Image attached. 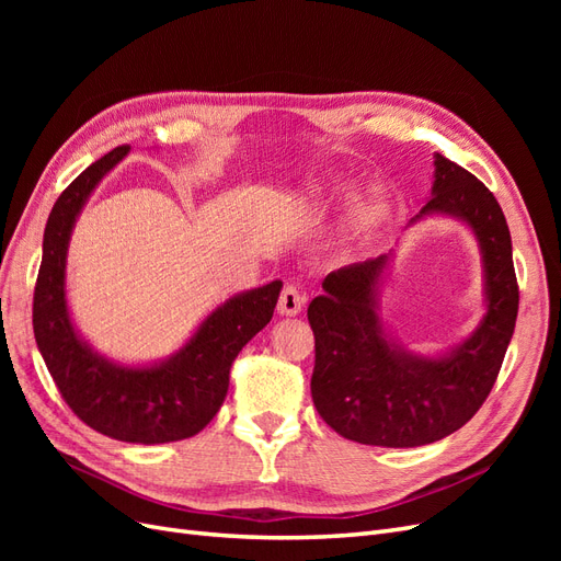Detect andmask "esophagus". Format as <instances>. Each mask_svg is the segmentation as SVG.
Returning <instances> with one entry per match:
<instances>
[{
	"label": "esophagus",
	"mask_w": 561,
	"mask_h": 561,
	"mask_svg": "<svg viewBox=\"0 0 561 561\" xmlns=\"http://www.w3.org/2000/svg\"><path fill=\"white\" fill-rule=\"evenodd\" d=\"M304 304H307V295H304L295 283H287L278 297V313L280 316H297Z\"/></svg>",
	"instance_id": "obj_1"
}]
</instances>
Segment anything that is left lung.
<instances>
[{
  "mask_svg": "<svg viewBox=\"0 0 561 561\" xmlns=\"http://www.w3.org/2000/svg\"><path fill=\"white\" fill-rule=\"evenodd\" d=\"M433 213L463 219L482 250L486 313L461 346L423 358L386 336L377 290L388 254L332 271L322 280L325 293L309 304L313 404L353 443L421 447L466 426L494 388L513 339L519 287L496 196L466 168L435 154L433 196L412 222Z\"/></svg>",
  "mask_w": 561,
  "mask_h": 561,
  "instance_id": "obj_1",
  "label": "left lung"
}]
</instances>
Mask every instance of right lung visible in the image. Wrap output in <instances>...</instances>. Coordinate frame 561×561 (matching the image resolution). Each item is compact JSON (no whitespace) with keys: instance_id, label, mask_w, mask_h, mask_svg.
I'll return each mask as SVG.
<instances>
[{"instance_id":"right-lung-1","label":"right lung","mask_w":561,"mask_h":561,"mask_svg":"<svg viewBox=\"0 0 561 561\" xmlns=\"http://www.w3.org/2000/svg\"><path fill=\"white\" fill-rule=\"evenodd\" d=\"M128 149H112L58 196L44 229L32 328L62 400L87 426L122 443L161 445L192 437L213 421L227 398L236 355L274 316L283 283L274 280L231 297L159 365H116L81 342L65 299L67 243L95 184Z\"/></svg>"}]
</instances>
